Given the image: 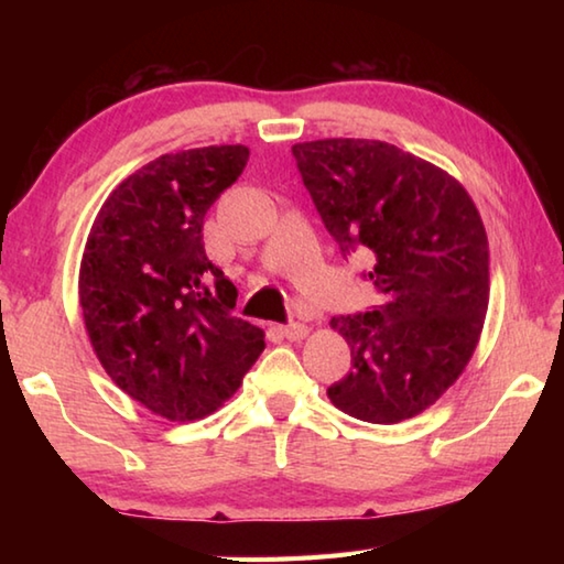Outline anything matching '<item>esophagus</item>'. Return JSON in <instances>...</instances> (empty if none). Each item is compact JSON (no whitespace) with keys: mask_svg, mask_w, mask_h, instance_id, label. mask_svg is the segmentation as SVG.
Here are the masks:
<instances>
[{"mask_svg":"<svg viewBox=\"0 0 564 564\" xmlns=\"http://www.w3.org/2000/svg\"><path fill=\"white\" fill-rule=\"evenodd\" d=\"M281 333L283 338L289 340H301L308 336V326H305V323H289V326H281Z\"/></svg>","mask_w":564,"mask_h":564,"instance_id":"obj_1","label":"esophagus"}]
</instances>
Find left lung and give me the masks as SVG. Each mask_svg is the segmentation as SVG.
<instances>
[{
	"label": "left lung",
	"mask_w": 564,
	"mask_h": 564,
	"mask_svg": "<svg viewBox=\"0 0 564 564\" xmlns=\"http://www.w3.org/2000/svg\"><path fill=\"white\" fill-rule=\"evenodd\" d=\"M295 166L343 259L380 305L330 318L350 346V373L330 403L366 423H400L431 408L480 338L490 299L488 236L467 191L427 161L386 141L295 144Z\"/></svg>",
	"instance_id": "left-lung-1"
}]
</instances>
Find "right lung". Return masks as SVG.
Returning a JSON list of instances; mask_svg holds the SVG:
<instances>
[{
  "mask_svg": "<svg viewBox=\"0 0 564 564\" xmlns=\"http://www.w3.org/2000/svg\"><path fill=\"white\" fill-rule=\"evenodd\" d=\"M246 161L241 144L159 156L113 188L84 248L79 303L94 352L161 417L214 413L265 348L263 330L234 316L236 285L208 261L202 234Z\"/></svg>",
  "mask_w": 564,
  "mask_h": 564,
  "instance_id": "1",
  "label": "right lung"
}]
</instances>
